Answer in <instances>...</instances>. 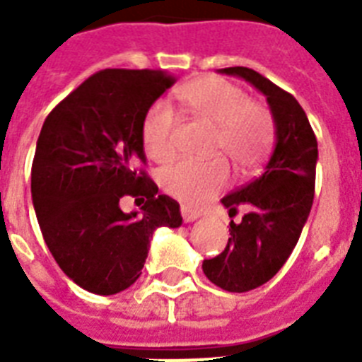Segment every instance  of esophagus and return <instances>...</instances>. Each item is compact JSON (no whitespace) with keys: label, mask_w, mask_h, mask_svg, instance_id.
<instances>
[{"label":"esophagus","mask_w":362,"mask_h":362,"mask_svg":"<svg viewBox=\"0 0 362 362\" xmlns=\"http://www.w3.org/2000/svg\"><path fill=\"white\" fill-rule=\"evenodd\" d=\"M180 212H182V218H184V221H186V223H189V221H195L199 216H201V212H199V210L192 209V206H184V204H182Z\"/></svg>","instance_id":"esophagus-1"}]
</instances>
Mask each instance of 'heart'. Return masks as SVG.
<instances>
[{"label": "heart", "mask_w": 362, "mask_h": 362, "mask_svg": "<svg viewBox=\"0 0 362 362\" xmlns=\"http://www.w3.org/2000/svg\"><path fill=\"white\" fill-rule=\"evenodd\" d=\"M182 107L199 122L214 127L212 153L223 152L242 173L257 167L267 156L274 127L261 105L247 101L246 92L233 82L204 76L189 82L178 93ZM176 116L165 101L156 103L142 118L141 136L148 158L163 163L175 153ZM229 182V167L221 158L209 161H178L161 170L159 184L165 192L186 204L204 203Z\"/></svg>", "instance_id": "obj_1"}]
</instances>
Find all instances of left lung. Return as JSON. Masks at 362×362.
<instances>
[{
	"mask_svg": "<svg viewBox=\"0 0 362 362\" xmlns=\"http://www.w3.org/2000/svg\"><path fill=\"white\" fill-rule=\"evenodd\" d=\"M240 76L267 98L276 127V144L263 175L221 199L229 216L246 206L242 221L229 223L226 250L204 259L203 272L231 293L263 286L284 267L297 246L314 203L317 141L306 112L291 93L247 67L220 69Z\"/></svg>",
	"mask_w": 362,
	"mask_h": 362,
	"instance_id": "1",
	"label": "left lung"
}]
</instances>
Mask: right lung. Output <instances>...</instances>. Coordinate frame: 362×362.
Masks as SVG:
<instances>
[{
  "label": "right lung",
  "instance_id": "obj_1",
  "mask_svg": "<svg viewBox=\"0 0 362 362\" xmlns=\"http://www.w3.org/2000/svg\"><path fill=\"white\" fill-rule=\"evenodd\" d=\"M176 78L165 71L105 69L52 109L37 139L31 197L59 269L95 295L141 276L153 231L180 227V204L159 195L144 163L142 118ZM124 197L141 209L125 215Z\"/></svg>",
  "mask_w": 362,
  "mask_h": 362
}]
</instances>
